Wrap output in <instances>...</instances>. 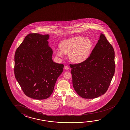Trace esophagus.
Instances as JSON below:
<instances>
[{
	"label": "esophagus",
	"instance_id": "34e87169",
	"mask_svg": "<svg viewBox=\"0 0 130 130\" xmlns=\"http://www.w3.org/2000/svg\"><path fill=\"white\" fill-rule=\"evenodd\" d=\"M64 68H65V69H66V70H68V69H69V67H68V66H65V67H64Z\"/></svg>",
	"mask_w": 130,
	"mask_h": 130
}]
</instances>
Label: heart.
<instances>
[{"mask_svg":"<svg viewBox=\"0 0 130 130\" xmlns=\"http://www.w3.org/2000/svg\"><path fill=\"white\" fill-rule=\"evenodd\" d=\"M60 47V48L56 50L57 55L62 58L63 53L68 54L72 62L81 63L89 57L93 47V43L89 38L77 36L62 41Z\"/></svg>","mask_w":130,"mask_h":130,"instance_id":"heart-1","label":"heart"}]
</instances>
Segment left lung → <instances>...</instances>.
I'll return each instance as SVG.
<instances>
[{"label": "left lung", "mask_w": 130, "mask_h": 130, "mask_svg": "<svg viewBox=\"0 0 130 130\" xmlns=\"http://www.w3.org/2000/svg\"><path fill=\"white\" fill-rule=\"evenodd\" d=\"M72 85L82 98L93 99L106 93L115 70V52L104 34L84 62L70 64Z\"/></svg>", "instance_id": "left-lung-1"}]
</instances>
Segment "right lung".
Returning a JSON list of instances; mask_svg holds the SVG:
<instances>
[{
	"label": "right lung",
	"mask_w": 130,
	"mask_h": 130,
	"mask_svg": "<svg viewBox=\"0 0 130 130\" xmlns=\"http://www.w3.org/2000/svg\"><path fill=\"white\" fill-rule=\"evenodd\" d=\"M49 37L47 34H28L15 52V78L24 93L34 99L48 98L63 71L64 65L52 60Z\"/></svg>",
	"instance_id": "obj_1"
}]
</instances>
